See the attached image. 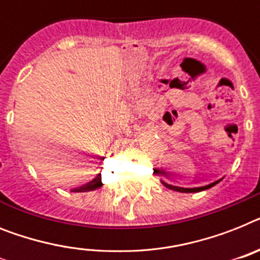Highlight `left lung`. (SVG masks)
<instances>
[{"label": "left lung", "instance_id": "1", "mask_svg": "<svg viewBox=\"0 0 260 260\" xmlns=\"http://www.w3.org/2000/svg\"><path fill=\"white\" fill-rule=\"evenodd\" d=\"M153 172L159 175V171H157V170H153ZM219 181H220V180L214 181V183H211V184H208V185H204V187H195V188H183V187H176V185L168 184V183H166V181H163V180H161V183H163L164 187H167L168 189H174V191L185 192V193H189V192H200V191H204V189L211 188V187H214L215 184H218Z\"/></svg>", "mask_w": 260, "mask_h": 260}]
</instances>
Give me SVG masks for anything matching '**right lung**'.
Returning <instances> with one entry per match:
<instances>
[{
	"mask_svg": "<svg viewBox=\"0 0 260 260\" xmlns=\"http://www.w3.org/2000/svg\"><path fill=\"white\" fill-rule=\"evenodd\" d=\"M104 159V157H103ZM103 183H101V175L99 174L93 180H90L89 183L81 185V187H77V188H73L72 192H88V191H94V189L100 188Z\"/></svg>",
	"mask_w": 260,
	"mask_h": 260,
	"instance_id": "right-lung-1",
	"label": "right lung"
}]
</instances>
